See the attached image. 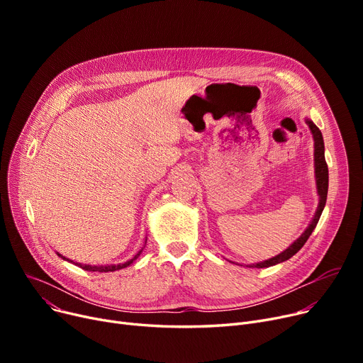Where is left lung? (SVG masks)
Masks as SVG:
<instances>
[{"label": "left lung", "instance_id": "obj_1", "mask_svg": "<svg viewBox=\"0 0 363 363\" xmlns=\"http://www.w3.org/2000/svg\"><path fill=\"white\" fill-rule=\"evenodd\" d=\"M306 123L309 125L312 133H313V140H315V174H316V185H318V194H319V206H318V211L315 213L313 220L311 222V225L308 226V230L304 231L300 238H297L287 250H284L281 255L269 259V260H264L262 263H256V264H250V268H268V266H274L277 263H281L284 260H289L290 257H293L301 247L304 245V242L308 241V238L311 237V234L313 233V230L316 228L319 218L322 215L323 207H325L327 203V194H328V164L325 162V147H323V138H322V133L319 130V128L311 122L306 121Z\"/></svg>", "mask_w": 363, "mask_h": 363}]
</instances>
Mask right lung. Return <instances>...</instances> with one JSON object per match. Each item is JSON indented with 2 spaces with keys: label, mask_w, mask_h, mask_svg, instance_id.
<instances>
[{
  "label": "right lung",
  "mask_w": 363,
  "mask_h": 363,
  "mask_svg": "<svg viewBox=\"0 0 363 363\" xmlns=\"http://www.w3.org/2000/svg\"><path fill=\"white\" fill-rule=\"evenodd\" d=\"M141 252H143V250H141ZM141 252H138L133 259H130V260H128V262H125V263H121V264H108V266H91V264H81V263H76V264L81 266L82 269L89 271V272H114V271H119V269L126 268V266H129L133 260H135V259L141 255ZM57 255H59V253H57ZM59 256L63 257L62 255H59ZM63 259H66V257H63ZM66 260H69V259H66ZM69 262H70V260H69Z\"/></svg>",
  "instance_id": "1"
}]
</instances>
